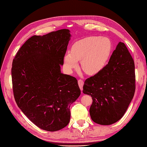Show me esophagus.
<instances>
[{"mask_svg":"<svg viewBox=\"0 0 147 147\" xmlns=\"http://www.w3.org/2000/svg\"><path fill=\"white\" fill-rule=\"evenodd\" d=\"M78 85H79L80 90L82 91V90H83V84H84L83 81L80 79V80H78Z\"/></svg>","mask_w":147,"mask_h":147,"instance_id":"obj_1","label":"esophagus"}]
</instances>
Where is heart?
<instances>
[{"instance_id":"b5f03b06","label":"heart","mask_w":147,"mask_h":147,"mask_svg":"<svg viewBox=\"0 0 147 147\" xmlns=\"http://www.w3.org/2000/svg\"><path fill=\"white\" fill-rule=\"evenodd\" d=\"M111 49V42L105 37L90 36L77 40L71 46L70 53L64 56V67L70 72L78 67V61H82V69L86 74H97L105 67Z\"/></svg>"}]
</instances>
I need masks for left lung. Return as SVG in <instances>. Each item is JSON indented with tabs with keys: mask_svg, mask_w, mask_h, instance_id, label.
<instances>
[{
	"mask_svg": "<svg viewBox=\"0 0 147 147\" xmlns=\"http://www.w3.org/2000/svg\"><path fill=\"white\" fill-rule=\"evenodd\" d=\"M135 63L124 43L119 42L108 64L86 79L83 92L92 96L90 114L101 125L116 123L125 114L135 92Z\"/></svg>",
	"mask_w": 147,
	"mask_h": 147,
	"instance_id": "obj_1",
	"label": "left lung"
}]
</instances>
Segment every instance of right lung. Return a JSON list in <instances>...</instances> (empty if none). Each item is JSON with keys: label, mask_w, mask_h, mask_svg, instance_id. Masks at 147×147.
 <instances>
[{"label": "right lung", "mask_w": 147, "mask_h": 147, "mask_svg": "<svg viewBox=\"0 0 147 147\" xmlns=\"http://www.w3.org/2000/svg\"><path fill=\"white\" fill-rule=\"evenodd\" d=\"M70 37L67 29L34 35L21 46L12 61L16 102L33 123L48 131L67 125L70 105L81 93L75 78L61 71Z\"/></svg>", "instance_id": "1"}]
</instances>
